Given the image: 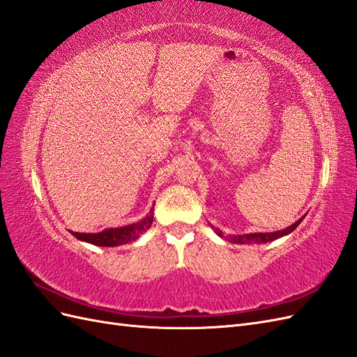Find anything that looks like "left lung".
Listing matches in <instances>:
<instances>
[{
	"label": "left lung",
	"mask_w": 357,
	"mask_h": 357,
	"mask_svg": "<svg viewBox=\"0 0 357 357\" xmlns=\"http://www.w3.org/2000/svg\"><path fill=\"white\" fill-rule=\"evenodd\" d=\"M303 218H305V215L302 218H299L296 222H293L291 226L282 229V230L271 231V233H247V235H229L227 241L231 242V243H266V242H272L275 239H280L282 236L290 235V233L302 222ZM215 233L218 236H222V231L220 229H215Z\"/></svg>",
	"instance_id": "left-lung-1"
}]
</instances>
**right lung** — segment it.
<instances>
[{"instance_id": "add662e5", "label": "right lung", "mask_w": 357, "mask_h": 357, "mask_svg": "<svg viewBox=\"0 0 357 357\" xmlns=\"http://www.w3.org/2000/svg\"><path fill=\"white\" fill-rule=\"evenodd\" d=\"M152 220H154V208H151L149 213L145 218H142L137 222L128 224V226L110 227V229L101 230L98 233H77V231H70V233L79 241L93 243V245H97V247H118V245H124V243H128L131 241H136L142 233L146 231L151 227Z\"/></svg>"}]
</instances>
